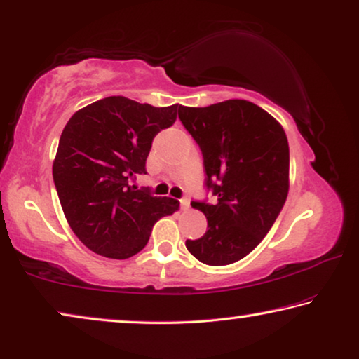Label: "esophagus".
I'll use <instances>...</instances> for the list:
<instances>
[{"label":"esophagus","mask_w":359,"mask_h":359,"mask_svg":"<svg viewBox=\"0 0 359 359\" xmlns=\"http://www.w3.org/2000/svg\"><path fill=\"white\" fill-rule=\"evenodd\" d=\"M180 205H181V208H183V210H189V198H187V197L180 198Z\"/></svg>","instance_id":"esophagus-1"}]
</instances>
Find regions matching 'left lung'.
Masks as SVG:
<instances>
[{"instance_id": "8db88e82", "label": "left lung", "mask_w": 359, "mask_h": 359, "mask_svg": "<svg viewBox=\"0 0 359 359\" xmlns=\"http://www.w3.org/2000/svg\"><path fill=\"white\" fill-rule=\"evenodd\" d=\"M178 116L202 151L205 187L215 196L211 203H191L207 216L208 231L186 240V248L208 266L237 262L261 243L286 202L290 146L285 130L246 100L181 107Z\"/></svg>"}]
</instances>
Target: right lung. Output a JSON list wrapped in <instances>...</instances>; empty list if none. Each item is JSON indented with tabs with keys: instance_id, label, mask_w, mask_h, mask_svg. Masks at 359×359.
<instances>
[{
	"instance_id": "1",
	"label": "right lung",
	"mask_w": 359,
	"mask_h": 359,
	"mask_svg": "<svg viewBox=\"0 0 359 359\" xmlns=\"http://www.w3.org/2000/svg\"><path fill=\"white\" fill-rule=\"evenodd\" d=\"M180 109L107 97L65 126L52 167L55 189L69 227L97 255L132 257L148 243L152 226L178 210L175 198L132 183L146 175L152 140L175 124Z\"/></svg>"
}]
</instances>
